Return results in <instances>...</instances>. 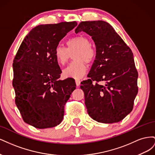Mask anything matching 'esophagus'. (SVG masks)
Segmentation results:
<instances>
[{
  "instance_id": "esophagus-1",
  "label": "esophagus",
  "mask_w": 155,
  "mask_h": 155,
  "mask_svg": "<svg viewBox=\"0 0 155 155\" xmlns=\"http://www.w3.org/2000/svg\"><path fill=\"white\" fill-rule=\"evenodd\" d=\"M80 83H81V81L79 80V79H76V84L78 87L80 85Z\"/></svg>"
}]
</instances>
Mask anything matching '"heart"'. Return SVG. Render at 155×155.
Masks as SVG:
<instances>
[{
    "label": "heart",
    "mask_w": 155,
    "mask_h": 155,
    "mask_svg": "<svg viewBox=\"0 0 155 155\" xmlns=\"http://www.w3.org/2000/svg\"><path fill=\"white\" fill-rule=\"evenodd\" d=\"M67 48L57 45L54 50V55L56 61L59 64L66 63L70 54H73L74 61L69 64L63 70V74L65 78L80 79L85 76L87 67L86 63H91L95 59L96 51L91 46V42L87 37L79 35L74 37L66 41Z\"/></svg>",
    "instance_id": "obj_1"
}]
</instances>
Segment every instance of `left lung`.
<instances>
[{
	"label": "left lung",
	"instance_id": "1",
	"mask_svg": "<svg viewBox=\"0 0 155 155\" xmlns=\"http://www.w3.org/2000/svg\"><path fill=\"white\" fill-rule=\"evenodd\" d=\"M92 37L96 56L80 88L85 94L88 115L97 122H119L132 111L138 93V72L133 54L109 23L103 21H83L75 32ZM94 81L104 84H93Z\"/></svg>",
	"mask_w": 155,
	"mask_h": 155
}]
</instances>
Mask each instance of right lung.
Masks as SVG:
<instances>
[{
    "mask_svg": "<svg viewBox=\"0 0 155 155\" xmlns=\"http://www.w3.org/2000/svg\"><path fill=\"white\" fill-rule=\"evenodd\" d=\"M76 21L34 28L13 60L15 104L25 123L37 129L54 127L63 119L64 107L76 89L72 78L60 80L61 70L54 50Z\"/></svg>",
    "mask_w": 155,
    "mask_h": 155,
    "instance_id": "add662e5",
    "label": "right lung"
}]
</instances>
